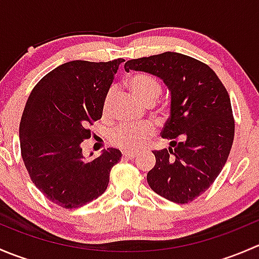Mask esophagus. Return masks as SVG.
I'll use <instances>...</instances> for the list:
<instances>
[{
  "label": "esophagus",
  "instance_id": "esophagus-1",
  "mask_svg": "<svg viewBox=\"0 0 259 259\" xmlns=\"http://www.w3.org/2000/svg\"><path fill=\"white\" fill-rule=\"evenodd\" d=\"M137 151H133V150H129V151H122V156L126 159H134L135 156H137Z\"/></svg>",
  "mask_w": 259,
  "mask_h": 259
}]
</instances>
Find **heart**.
I'll return each instance as SVG.
<instances>
[{"label":"heart","instance_id":"obj_1","mask_svg":"<svg viewBox=\"0 0 259 259\" xmlns=\"http://www.w3.org/2000/svg\"><path fill=\"white\" fill-rule=\"evenodd\" d=\"M130 90L146 105H151L158 100L161 94V85L154 76L148 74H134L127 79ZM114 89L106 93L103 103V113L108 114L110 110ZM155 134V126L150 122L139 125H120L113 130L110 135L111 143L117 148L126 150H139L146 145Z\"/></svg>","mask_w":259,"mask_h":259}]
</instances>
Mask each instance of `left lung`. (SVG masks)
I'll return each instance as SVG.
<instances>
[{
    "label": "left lung",
    "instance_id": "8db88e82",
    "mask_svg": "<svg viewBox=\"0 0 259 259\" xmlns=\"http://www.w3.org/2000/svg\"><path fill=\"white\" fill-rule=\"evenodd\" d=\"M124 67L160 77L171 94L161 137L173 148L153 151L156 163L146 176L149 187L170 202H193L219 176L233 144L228 91L207 64L178 52L133 59Z\"/></svg>",
    "mask_w": 259,
    "mask_h": 259
}]
</instances>
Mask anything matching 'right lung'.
Listing matches in <instances>:
<instances>
[{"label":"right lung","instance_id":"right-lung-1","mask_svg":"<svg viewBox=\"0 0 259 259\" xmlns=\"http://www.w3.org/2000/svg\"><path fill=\"white\" fill-rule=\"evenodd\" d=\"M124 61L66 62L28 96L20 122L21 155L33 184L60 207L74 209L100 197L121 159L120 150L109 148L86 161L81 144L101 119L104 98Z\"/></svg>","mask_w":259,"mask_h":259}]
</instances>
